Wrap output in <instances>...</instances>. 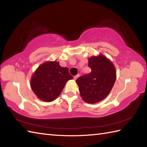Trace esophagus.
<instances>
[{
  "mask_svg": "<svg viewBox=\"0 0 147 147\" xmlns=\"http://www.w3.org/2000/svg\"><path fill=\"white\" fill-rule=\"evenodd\" d=\"M79 76H80V74H77V75H76V76H74V79L76 80V79L78 78Z\"/></svg>",
  "mask_w": 147,
  "mask_h": 147,
  "instance_id": "1",
  "label": "esophagus"
}]
</instances>
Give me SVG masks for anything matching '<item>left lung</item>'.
<instances>
[{"label":"left lung","mask_w":147,"mask_h":147,"mask_svg":"<svg viewBox=\"0 0 147 147\" xmlns=\"http://www.w3.org/2000/svg\"><path fill=\"white\" fill-rule=\"evenodd\" d=\"M88 66L91 72L79 77L76 82L83 100L95 104L110 93L116 79V72L113 64L103 55L90 57Z\"/></svg>","instance_id":"obj_1"}]
</instances>
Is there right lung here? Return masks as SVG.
Instances as JSON below:
<instances>
[{
  "label": "right lung",
  "instance_id": "right-lung-1",
  "mask_svg": "<svg viewBox=\"0 0 147 147\" xmlns=\"http://www.w3.org/2000/svg\"><path fill=\"white\" fill-rule=\"evenodd\" d=\"M73 78L67 67H62L58 62H47L33 74L31 87L42 100L52 102L61 94L67 81Z\"/></svg>",
  "mask_w": 147,
  "mask_h": 147
}]
</instances>
